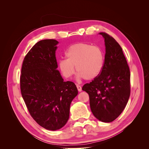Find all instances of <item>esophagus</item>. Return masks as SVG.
<instances>
[{
	"label": "esophagus",
	"instance_id": "1",
	"mask_svg": "<svg viewBox=\"0 0 149 149\" xmlns=\"http://www.w3.org/2000/svg\"><path fill=\"white\" fill-rule=\"evenodd\" d=\"M76 87H77V89L78 90V91L80 92V91H82V88H81V86L77 84V85H76Z\"/></svg>",
	"mask_w": 149,
	"mask_h": 149
}]
</instances>
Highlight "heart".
<instances>
[{
  "label": "heart",
  "mask_w": 149,
  "mask_h": 149,
  "mask_svg": "<svg viewBox=\"0 0 149 149\" xmlns=\"http://www.w3.org/2000/svg\"><path fill=\"white\" fill-rule=\"evenodd\" d=\"M65 56L66 59L61 58L58 66L66 78L74 74L75 66L78 79H94L101 74L104 65L102 49L88 43H78L70 46L65 52Z\"/></svg>",
  "instance_id": "1"
}]
</instances>
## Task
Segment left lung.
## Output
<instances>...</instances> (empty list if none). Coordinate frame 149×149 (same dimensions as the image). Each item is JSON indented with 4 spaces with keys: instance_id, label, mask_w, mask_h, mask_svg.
<instances>
[{
    "instance_id": "1",
    "label": "left lung",
    "mask_w": 149,
    "mask_h": 149,
    "mask_svg": "<svg viewBox=\"0 0 149 149\" xmlns=\"http://www.w3.org/2000/svg\"><path fill=\"white\" fill-rule=\"evenodd\" d=\"M104 38L106 54L101 74L82 89L89 96L93 115L104 123L118 118L124 109L130 93V70L123 49L116 40L106 33H100Z\"/></svg>"
}]
</instances>
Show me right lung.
Listing matches in <instances>:
<instances>
[{"label": "right lung", "mask_w": 149, "mask_h": 149, "mask_svg": "<svg viewBox=\"0 0 149 149\" xmlns=\"http://www.w3.org/2000/svg\"><path fill=\"white\" fill-rule=\"evenodd\" d=\"M58 42L40 40L24 58L20 78L22 97L33 119L42 127L56 130L66 124L71 101L78 95L72 81H64L55 56Z\"/></svg>", "instance_id": "1"}]
</instances>
